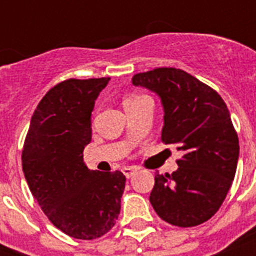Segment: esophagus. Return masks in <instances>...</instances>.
Wrapping results in <instances>:
<instances>
[{"label":"esophagus","mask_w":256,"mask_h":256,"mask_svg":"<svg viewBox=\"0 0 256 256\" xmlns=\"http://www.w3.org/2000/svg\"><path fill=\"white\" fill-rule=\"evenodd\" d=\"M136 171V168H130V166H128V168H122V172L124 174V176L126 178H132V175H134V172Z\"/></svg>","instance_id":"esophagus-1"}]
</instances>
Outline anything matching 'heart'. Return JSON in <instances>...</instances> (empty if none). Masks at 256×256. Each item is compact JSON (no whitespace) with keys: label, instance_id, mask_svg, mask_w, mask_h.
Listing matches in <instances>:
<instances>
[{"label":"heart","instance_id":"1","mask_svg":"<svg viewBox=\"0 0 256 256\" xmlns=\"http://www.w3.org/2000/svg\"><path fill=\"white\" fill-rule=\"evenodd\" d=\"M140 96H138V94H132V96H128L126 98H124V104H128V102H132V100H140Z\"/></svg>","mask_w":256,"mask_h":256}]
</instances>
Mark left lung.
<instances>
[{
	"mask_svg": "<svg viewBox=\"0 0 256 256\" xmlns=\"http://www.w3.org/2000/svg\"><path fill=\"white\" fill-rule=\"evenodd\" d=\"M132 82L160 96V138L183 154L178 170L156 175L150 203L164 222L198 226L219 210L234 180L239 140L230 112L218 92L180 69L158 68Z\"/></svg>",
	"mask_w": 256,
	"mask_h": 256,
	"instance_id": "1",
	"label": "left lung"
}]
</instances>
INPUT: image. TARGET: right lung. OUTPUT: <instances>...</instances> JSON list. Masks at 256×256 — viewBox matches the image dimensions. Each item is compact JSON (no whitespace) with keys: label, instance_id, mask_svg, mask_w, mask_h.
<instances>
[{"label":"right lung","instance_id":"add662e5","mask_svg":"<svg viewBox=\"0 0 256 256\" xmlns=\"http://www.w3.org/2000/svg\"><path fill=\"white\" fill-rule=\"evenodd\" d=\"M110 78L68 80L50 88L30 120L22 170L49 220L76 239L100 238L118 219L124 176L88 170L92 112Z\"/></svg>","mask_w":256,"mask_h":256}]
</instances>
